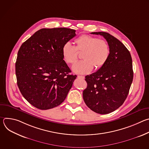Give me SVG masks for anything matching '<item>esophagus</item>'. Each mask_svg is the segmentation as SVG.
Returning <instances> with one entry per match:
<instances>
[{
	"label": "esophagus",
	"mask_w": 149,
	"mask_h": 149,
	"mask_svg": "<svg viewBox=\"0 0 149 149\" xmlns=\"http://www.w3.org/2000/svg\"><path fill=\"white\" fill-rule=\"evenodd\" d=\"M77 78H79V79H84L85 77H84V76H80V75H78V76H77Z\"/></svg>",
	"instance_id": "1"
}]
</instances>
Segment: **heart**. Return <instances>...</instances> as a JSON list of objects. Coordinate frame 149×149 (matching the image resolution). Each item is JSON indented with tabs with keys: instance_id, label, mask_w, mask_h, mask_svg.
<instances>
[{
	"instance_id": "1",
	"label": "heart",
	"mask_w": 149,
	"mask_h": 149,
	"mask_svg": "<svg viewBox=\"0 0 149 149\" xmlns=\"http://www.w3.org/2000/svg\"><path fill=\"white\" fill-rule=\"evenodd\" d=\"M74 47L70 42L63 45L61 49L63 59L68 63L73 64L78 59V52H82L83 60L73 65L72 71L78 74H87L93 69L98 70L107 62L110 55V48L107 41L98 38L82 35L76 39Z\"/></svg>"
}]
</instances>
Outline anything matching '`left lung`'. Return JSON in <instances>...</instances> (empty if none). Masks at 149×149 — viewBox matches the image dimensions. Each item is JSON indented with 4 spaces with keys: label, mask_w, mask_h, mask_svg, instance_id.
Here are the masks:
<instances>
[{
    "label": "left lung",
    "mask_w": 149,
    "mask_h": 149,
    "mask_svg": "<svg viewBox=\"0 0 149 149\" xmlns=\"http://www.w3.org/2000/svg\"><path fill=\"white\" fill-rule=\"evenodd\" d=\"M91 33L106 39L110 55L102 67L86 76L87 87L83 91V99L91 110L106 114L118 109L128 95L133 79L132 59L129 50L114 36L104 32Z\"/></svg>",
    "instance_id": "left-lung-1"
}]
</instances>
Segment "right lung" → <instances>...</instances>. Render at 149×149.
Here are the masks:
<instances>
[{
  "instance_id": "right-lung-1",
  "label": "right lung",
  "mask_w": 149,
  "mask_h": 149,
  "mask_svg": "<svg viewBox=\"0 0 149 149\" xmlns=\"http://www.w3.org/2000/svg\"><path fill=\"white\" fill-rule=\"evenodd\" d=\"M75 31L65 28L41 29L20 47L15 63L17 84L35 107L48 110L66 98L77 76L70 73L62 55L63 45Z\"/></svg>"
}]
</instances>
